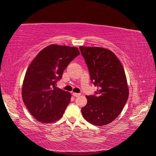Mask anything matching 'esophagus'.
Listing matches in <instances>:
<instances>
[{
  "instance_id": "1",
  "label": "esophagus",
  "mask_w": 156,
  "mask_h": 156,
  "mask_svg": "<svg viewBox=\"0 0 156 156\" xmlns=\"http://www.w3.org/2000/svg\"><path fill=\"white\" fill-rule=\"evenodd\" d=\"M73 97H80V95H81V94H80V93H76V92H73Z\"/></svg>"
}]
</instances>
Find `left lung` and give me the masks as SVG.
<instances>
[{
    "label": "left lung",
    "instance_id": "left-lung-1",
    "mask_svg": "<svg viewBox=\"0 0 156 156\" xmlns=\"http://www.w3.org/2000/svg\"><path fill=\"white\" fill-rule=\"evenodd\" d=\"M80 50L92 83L98 88L94 94L86 96L88 102L81 108V113L92 125H108L121 114L129 97L124 68L108 49L80 46Z\"/></svg>",
    "mask_w": 156,
    "mask_h": 156
}]
</instances>
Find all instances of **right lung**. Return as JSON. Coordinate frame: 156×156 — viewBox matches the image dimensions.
<instances>
[{
    "instance_id": "obj_1",
    "label": "right lung",
    "mask_w": 156,
    "mask_h": 156,
    "mask_svg": "<svg viewBox=\"0 0 156 156\" xmlns=\"http://www.w3.org/2000/svg\"><path fill=\"white\" fill-rule=\"evenodd\" d=\"M80 54L76 47L52 44L42 49L29 66L22 96L26 107L38 121L59 120L69 104L70 92L57 88V82L70 62Z\"/></svg>"
}]
</instances>
